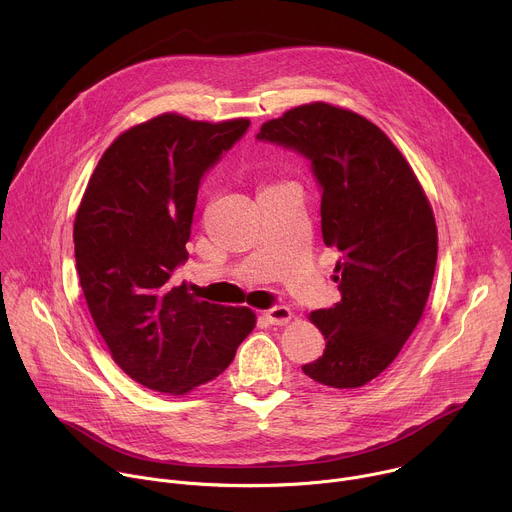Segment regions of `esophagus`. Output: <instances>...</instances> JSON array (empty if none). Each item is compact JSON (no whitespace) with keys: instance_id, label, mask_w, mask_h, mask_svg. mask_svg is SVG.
<instances>
[{"instance_id":"1","label":"esophagus","mask_w":512,"mask_h":512,"mask_svg":"<svg viewBox=\"0 0 512 512\" xmlns=\"http://www.w3.org/2000/svg\"><path fill=\"white\" fill-rule=\"evenodd\" d=\"M263 316H265V320H267L269 324L283 326V324H287V322L291 320V310H289L287 306H273V308H269Z\"/></svg>"}]
</instances>
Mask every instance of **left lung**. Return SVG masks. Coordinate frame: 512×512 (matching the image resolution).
Wrapping results in <instances>:
<instances>
[{"mask_svg":"<svg viewBox=\"0 0 512 512\" xmlns=\"http://www.w3.org/2000/svg\"><path fill=\"white\" fill-rule=\"evenodd\" d=\"M257 141L310 162L322 237L338 251L340 302L310 314L326 348L302 371L336 389L367 385L397 358L431 289L437 229L423 188L375 123L328 103L263 123Z\"/></svg>","mask_w":512,"mask_h":512,"instance_id":"left-lung-1","label":"left lung"}]
</instances>
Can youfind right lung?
<instances>
[{
    "label": "right lung",
    "mask_w": 512,
    "mask_h": 512,
    "mask_svg": "<svg viewBox=\"0 0 512 512\" xmlns=\"http://www.w3.org/2000/svg\"><path fill=\"white\" fill-rule=\"evenodd\" d=\"M249 125L154 117L109 145L85 190L75 218L83 294L113 360L148 389L182 395L212 381L255 328L251 310L198 302L172 283L202 178Z\"/></svg>",
    "instance_id": "add662e5"
}]
</instances>
